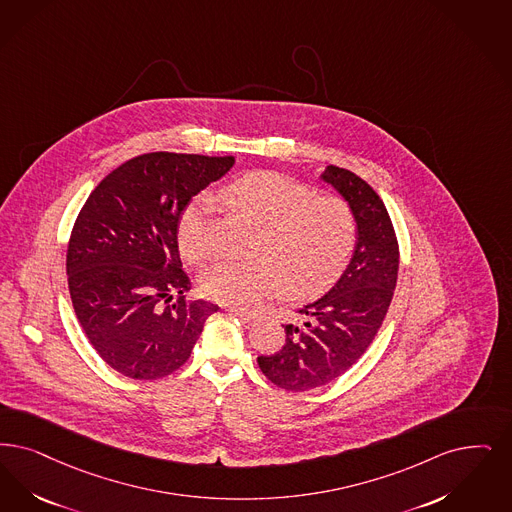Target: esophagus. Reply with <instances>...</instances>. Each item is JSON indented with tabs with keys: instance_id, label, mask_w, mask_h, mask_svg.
I'll use <instances>...</instances> for the list:
<instances>
[{
	"instance_id": "esophagus-1",
	"label": "esophagus",
	"mask_w": 512,
	"mask_h": 512,
	"mask_svg": "<svg viewBox=\"0 0 512 512\" xmlns=\"http://www.w3.org/2000/svg\"><path fill=\"white\" fill-rule=\"evenodd\" d=\"M230 312L236 314V316H238L242 322H246V324H253V322L259 320L257 314H249V312H244V310H240V308H230Z\"/></svg>"
}]
</instances>
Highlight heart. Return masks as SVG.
I'll list each match as a JSON object with an SVG mask.
<instances>
[{
    "label": "heart",
    "instance_id": "1",
    "mask_svg": "<svg viewBox=\"0 0 512 512\" xmlns=\"http://www.w3.org/2000/svg\"><path fill=\"white\" fill-rule=\"evenodd\" d=\"M228 205L261 225L253 261H221L205 270L202 293L226 307H261L280 286L291 297H310L331 286L347 266L356 223L343 200L316 196L312 188L284 175L259 171L228 184ZM213 200L198 194L177 219V244L192 263L209 253Z\"/></svg>",
    "mask_w": 512,
    "mask_h": 512
}]
</instances>
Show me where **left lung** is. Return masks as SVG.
Here are the masks:
<instances>
[{
  "label": "left lung",
  "instance_id": "obj_1",
  "mask_svg": "<svg viewBox=\"0 0 512 512\" xmlns=\"http://www.w3.org/2000/svg\"><path fill=\"white\" fill-rule=\"evenodd\" d=\"M320 181L350 207L356 242L328 293L299 308L297 324L284 326V347L257 358L268 381L293 392L328 385L358 362L387 316L398 276V242L375 190L335 165L320 173Z\"/></svg>",
  "mask_w": 512,
  "mask_h": 512
}]
</instances>
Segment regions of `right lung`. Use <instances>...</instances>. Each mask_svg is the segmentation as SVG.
<instances>
[{
  "mask_svg": "<svg viewBox=\"0 0 512 512\" xmlns=\"http://www.w3.org/2000/svg\"><path fill=\"white\" fill-rule=\"evenodd\" d=\"M232 165V156H137L97 184L76 219L66 255L74 312L97 354L129 379L181 368L219 310L184 299L192 284L179 257L177 219Z\"/></svg>",
  "mask_w": 512,
  "mask_h": 512,
  "instance_id": "obj_1",
  "label": "right lung"
}]
</instances>
